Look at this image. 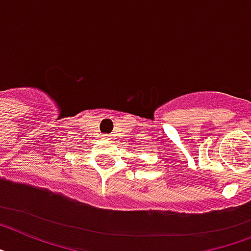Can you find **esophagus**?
Listing matches in <instances>:
<instances>
[{
    "label": "esophagus",
    "mask_w": 251,
    "mask_h": 251,
    "mask_svg": "<svg viewBox=\"0 0 251 251\" xmlns=\"http://www.w3.org/2000/svg\"><path fill=\"white\" fill-rule=\"evenodd\" d=\"M103 137H105V138H109V136H107V134H103Z\"/></svg>",
    "instance_id": "obj_1"
}]
</instances>
